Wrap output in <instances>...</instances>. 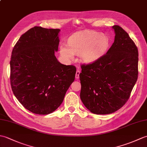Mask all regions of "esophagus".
<instances>
[{"instance_id":"obj_1","label":"esophagus","mask_w":147,"mask_h":147,"mask_svg":"<svg viewBox=\"0 0 147 147\" xmlns=\"http://www.w3.org/2000/svg\"><path fill=\"white\" fill-rule=\"evenodd\" d=\"M80 71L79 69H77L76 72V78L78 79L80 78Z\"/></svg>"}]
</instances>
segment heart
<instances>
[{
  "instance_id": "b5f03b06",
  "label": "heart",
  "mask_w": 147,
  "mask_h": 147,
  "mask_svg": "<svg viewBox=\"0 0 147 147\" xmlns=\"http://www.w3.org/2000/svg\"><path fill=\"white\" fill-rule=\"evenodd\" d=\"M109 46L107 36L95 31L86 30L72 36L68 41V45L62 44L60 53L67 60L73 59L74 54H80L84 62L92 63L105 54Z\"/></svg>"
}]
</instances>
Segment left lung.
Instances as JSON below:
<instances>
[{"instance_id":"1","label":"left lung","mask_w":147,"mask_h":147,"mask_svg":"<svg viewBox=\"0 0 147 147\" xmlns=\"http://www.w3.org/2000/svg\"><path fill=\"white\" fill-rule=\"evenodd\" d=\"M112 28L114 42L107 53L95 62L81 66L80 98L95 114H111L121 109L138 79V48L121 26Z\"/></svg>"}]
</instances>
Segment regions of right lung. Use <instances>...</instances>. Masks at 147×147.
Segmentation results:
<instances>
[{"mask_svg":"<svg viewBox=\"0 0 147 147\" xmlns=\"http://www.w3.org/2000/svg\"><path fill=\"white\" fill-rule=\"evenodd\" d=\"M59 32L35 26L21 35L12 49V90L23 107L34 114L55 111L75 78L76 67L62 64L55 56Z\"/></svg>","mask_w":147,"mask_h":147,"instance_id":"right-lung-1","label":"right lung"}]
</instances>
